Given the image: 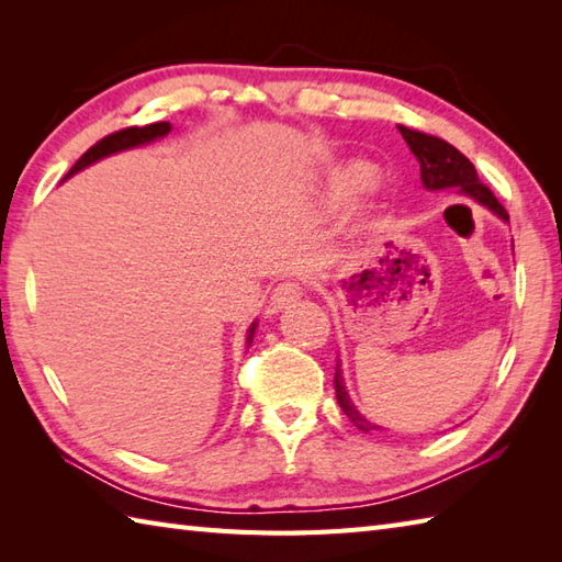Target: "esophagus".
<instances>
[{"label": "esophagus", "mask_w": 562, "mask_h": 562, "mask_svg": "<svg viewBox=\"0 0 562 562\" xmlns=\"http://www.w3.org/2000/svg\"><path fill=\"white\" fill-rule=\"evenodd\" d=\"M300 296H302L300 282H280L270 294V308H272V312H278V308L294 304L296 300H300Z\"/></svg>", "instance_id": "34e87169"}]
</instances>
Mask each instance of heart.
<instances>
[{
	"mask_svg": "<svg viewBox=\"0 0 562 562\" xmlns=\"http://www.w3.org/2000/svg\"><path fill=\"white\" fill-rule=\"evenodd\" d=\"M369 169L362 164H348L333 178V198L336 200H348L357 190H362L369 183Z\"/></svg>",
	"mask_w": 562,
	"mask_h": 562,
	"instance_id": "heart-1",
	"label": "heart"
}]
</instances>
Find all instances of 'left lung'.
Here are the masks:
<instances>
[{"instance_id":"8db88e82","label":"left lung","mask_w":562,"mask_h":562,"mask_svg":"<svg viewBox=\"0 0 562 562\" xmlns=\"http://www.w3.org/2000/svg\"><path fill=\"white\" fill-rule=\"evenodd\" d=\"M398 130H401L403 139L408 142V147L415 154V159L420 161V178H423V186L427 190H457V193L469 195L471 200L479 202V205L497 214L503 222H509V214L505 212V207L499 205L497 198L491 193V188L481 183L479 173H475V166L465 159L457 147H451L449 142L439 139V137L417 133V130H411V127L398 125ZM333 384H336V396H338L342 413L350 417L357 429H362V432L381 429L379 425L369 423L367 417L357 411V405L350 401L348 386H345V379H342L340 360L336 364V379H333Z\"/></svg>"}]
</instances>
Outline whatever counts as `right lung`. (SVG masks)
Masks as SVG:
<instances>
[{
	"label": "right lung",
	"mask_w": 562,
	"mask_h": 562,
	"mask_svg": "<svg viewBox=\"0 0 562 562\" xmlns=\"http://www.w3.org/2000/svg\"><path fill=\"white\" fill-rule=\"evenodd\" d=\"M171 133V125L169 123H154V125H145V127H125L121 130V133H113L109 137H103L101 142H97L89 151L81 154V159L71 166L69 173L63 178V181H67V178H71L75 173L83 171L87 166L97 164L105 157H111V154H117V151H125V149H133V147H142V145H149V142L154 139H161ZM256 326L258 321H254L248 328V336H246V345L250 348V342H254V336H256Z\"/></svg>",
	"instance_id": "1"
}]
</instances>
